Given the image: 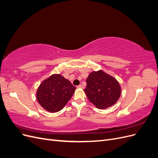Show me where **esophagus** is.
<instances>
[{"mask_svg":"<svg viewBox=\"0 0 158 158\" xmlns=\"http://www.w3.org/2000/svg\"><path fill=\"white\" fill-rule=\"evenodd\" d=\"M78 88H84L83 85H82V84H80L79 85H78Z\"/></svg>","mask_w":158,"mask_h":158,"instance_id":"34e87169","label":"esophagus"}]
</instances>
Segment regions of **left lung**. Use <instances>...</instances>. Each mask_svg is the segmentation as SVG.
Listing matches in <instances>:
<instances>
[{"mask_svg": "<svg viewBox=\"0 0 158 158\" xmlns=\"http://www.w3.org/2000/svg\"><path fill=\"white\" fill-rule=\"evenodd\" d=\"M86 83L84 92L89 101L98 109L113 106L121 95V86L117 80L102 70L90 73Z\"/></svg>", "mask_w": 158, "mask_h": 158, "instance_id": "left-lung-1", "label": "left lung"}]
</instances>
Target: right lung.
Segmentation results:
<instances>
[{"instance_id": "obj_1", "label": "right lung", "mask_w": 158, "mask_h": 158, "mask_svg": "<svg viewBox=\"0 0 158 158\" xmlns=\"http://www.w3.org/2000/svg\"><path fill=\"white\" fill-rule=\"evenodd\" d=\"M76 87L60 74H53L45 80L37 91V99L41 106L51 113L63 109L73 96Z\"/></svg>"}]
</instances>
